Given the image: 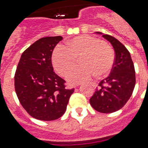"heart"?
<instances>
[{"label":"heart","mask_w":148,"mask_h":148,"mask_svg":"<svg viewBox=\"0 0 148 148\" xmlns=\"http://www.w3.org/2000/svg\"><path fill=\"white\" fill-rule=\"evenodd\" d=\"M67 49L58 46L52 55L54 69L60 75H65L80 58L81 67L71 70L67 74V81L79 84L88 81L94 75L97 77L107 76L114 63V52L110 46L99 38L82 35L69 40Z\"/></svg>","instance_id":"obj_1"}]
</instances>
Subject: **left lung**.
Instances as JSON below:
<instances>
[{
  "instance_id": "1",
  "label": "left lung",
  "mask_w": 148,
  "mask_h": 148,
  "mask_svg": "<svg viewBox=\"0 0 148 148\" xmlns=\"http://www.w3.org/2000/svg\"><path fill=\"white\" fill-rule=\"evenodd\" d=\"M102 34L111 44L115 59L110 75L99 83L90 99V105L98 112L108 114L121 109L131 97L136 83L135 70L131 54L124 45L112 36Z\"/></svg>"
}]
</instances>
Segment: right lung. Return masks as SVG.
I'll return each mask as SVG.
<instances>
[{"label": "right lung", "instance_id": "obj_1", "mask_svg": "<svg viewBox=\"0 0 148 148\" xmlns=\"http://www.w3.org/2000/svg\"><path fill=\"white\" fill-rule=\"evenodd\" d=\"M63 38L38 40L21 54L14 75L15 91L20 103L34 118L58 119L66 111L74 89H66L65 81L53 71L51 56Z\"/></svg>", "mask_w": 148, "mask_h": 148}]
</instances>
